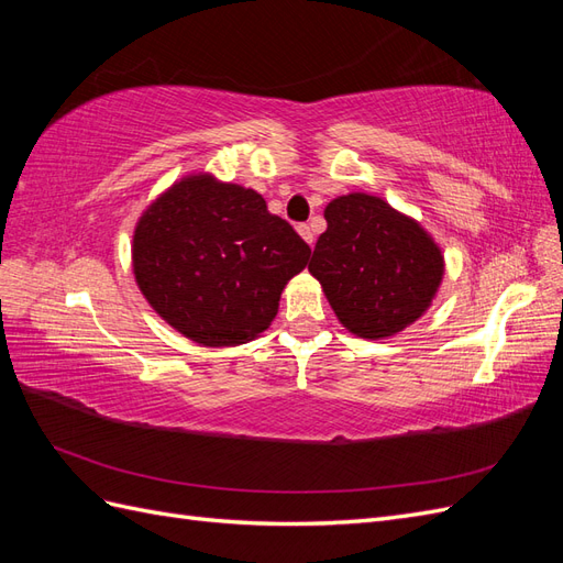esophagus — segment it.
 Instances as JSON below:
<instances>
[{"mask_svg": "<svg viewBox=\"0 0 563 563\" xmlns=\"http://www.w3.org/2000/svg\"><path fill=\"white\" fill-rule=\"evenodd\" d=\"M298 234H300L302 240L308 242L310 246L314 244V234H312V230H310V225H308V223H300V225H298Z\"/></svg>", "mask_w": 563, "mask_h": 563, "instance_id": "1", "label": "esophagus"}]
</instances>
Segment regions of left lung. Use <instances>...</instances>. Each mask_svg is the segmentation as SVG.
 Instances as JSON below:
<instances>
[{
  "mask_svg": "<svg viewBox=\"0 0 563 563\" xmlns=\"http://www.w3.org/2000/svg\"><path fill=\"white\" fill-rule=\"evenodd\" d=\"M323 218L310 272L347 331L387 338L430 308L444 255L416 220L364 192L333 199Z\"/></svg>",
  "mask_w": 563,
  "mask_h": 563,
  "instance_id": "1",
  "label": "left lung"
}]
</instances>
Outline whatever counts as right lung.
<instances>
[{"label":"right lung","mask_w":563,"mask_h":563,"mask_svg":"<svg viewBox=\"0 0 563 563\" xmlns=\"http://www.w3.org/2000/svg\"><path fill=\"white\" fill-rule=\"evenodd\" d=\"M308 258L310 246L258 192L211 176L176 183L133 234V272L147 302L209 347L263 333Z\"/></svg>","instance_id":"add662e5"}]
</instances>
